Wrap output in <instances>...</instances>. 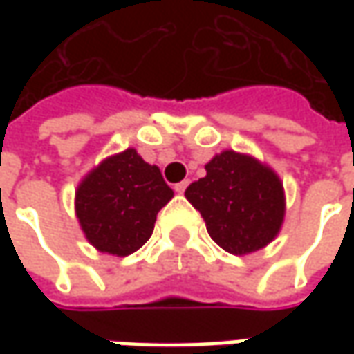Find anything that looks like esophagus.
Returning <instances> with one entry per match:
<instances>
[{"label": "esophagus", "mask_w": 354, "mask_h": 354, "mask_svg": "<svg viewBox=\"0 0 354 354\" xmlns=\"http://www.w3.org/2000/svg\"><path fill=\"white\" fill-rule=\"evenodd\" d=\"M187 187H189V181H181V183L175 185V191H177V193H185Z\"/></svg>", "instance_id": "1"}]
</instances>
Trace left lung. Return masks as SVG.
I'll list each match as a JSON object with an SVG mask.
<instances>
[{
	"label": "left lung",
	"instance_id": "left-lung-1",
	"mask_svg": "<svg viewBox=\"0 0 354 354\" xmlns=\"http://www.w3.org/2000/svg\"><path fill=\"white\" fill-rule=\"evenodd\" d=\"M207 177L185 197L201 212L211 238L230 254L264 248L283 221V187L278 175L248 156L223 151L207 163Z\"/></svg>",
	"mask_w": 354,
	"mask_h": 354
}]
</instances>
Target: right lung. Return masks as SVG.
<instances>
[{
    "label": "right lung",
    "mask_w": 354,
    "mask_h": 354,
    "mask_svg": "<svg viewBox=\"0 0 354 354\" xmlns=\"http://www.w3.org/2000/svg\"><path fill=\"white\" fill-rule=\"evenodd\" d=\"M173 197L156 165L136 149L102 161L76 191V216L92 246L128 256L149 240L157 212Z\"/></svg>",
    "instance_id": "1"
}]
</instances>
